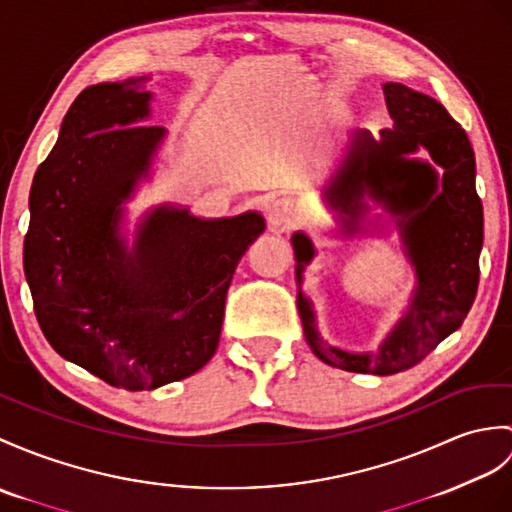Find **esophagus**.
<instances>
[{
	"label": "esophagus",
	"mask_w": 512,
	"mask_h": 512,
	"mask_svg": "<svg viewBox=\"0 0 512 512\" xmlns=\"http://www.w3.org/2000/svg\"><path fill=\"white\" fill-rule=\"evenodd\" d=\"M296 218H299V213H296V207L294 202L288 200V198H277L270 202L268 207V222L272 229H290L292 224L296 222Z\"/></svg>",
	"instance_id": "obj_1"
}]
</instances>
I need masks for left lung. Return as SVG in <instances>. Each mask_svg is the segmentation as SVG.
Instances as JSON below:
<instances>
[{"mask_svg": "<svg viewBox=\"0 0 512 512\" xmlns=\"http://www.w3.org/2000/svg\"><path fill=\"white\" fill-rule=\"evenodd\" d=\"M392 128L375 139L355 130L347 154L329 178L325 198L344 216L347 233L366 211L364 196L399 218L408 257L417 268L419 288L406 318L377 353H349L329 347L318 336L310 301L299 292V314L307 347L329 366L351 373L395 375L419 364L456 331L469 314L480 281L484 237L482 200L475 192V157L471 141L441 102L399 82L384 85ZM425 147L444 168L441 179L429 164L407 159ZM296 275L314 257L310 237L294 233Z\"/></svg>", "mask_w": 512, "mask_h": 512, "instance_id": "8db88e82", "label": "left lung"}]
</instances>
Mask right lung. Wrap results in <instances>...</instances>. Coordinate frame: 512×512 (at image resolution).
I'll use <instances>...</instances> for the list:
<instances>
[{"label":"right lung","instance_id":"1","mask_svg":"<svg viewBox=\"0 0 512 512\" xmlns=\"http://www.w3.org/2000/svg\"><path fill=\"white\" fill-rule=\"evenodd\" d=\"M148 78L82 91L30 189L23 268L34 314L58 355L124 390L196 373L218 349L237 261L264 231L259 213L200 220L154 209L135 253L117 237L120 205L163 139Z\"/></svg>","mask_w":512,"mask_h":512}]
</instances>
